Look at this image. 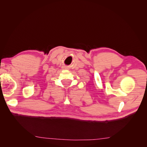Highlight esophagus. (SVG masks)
<instances>
[{
	"mask_svg": "<svg viewBox=\"0 0 147 147\" xmlns=\"http://www.w3.org/2000/svg\"><path fill=\"white\" fill-rule=\"evenodd\" d=\"M67 69V67H65V68H64V69Z\"/></svg>",
	"mask_w": 147,
	"mask_h": 147,
	"instance_id": "obj_1",
	"label": "esophagus"
}]
</instances>
